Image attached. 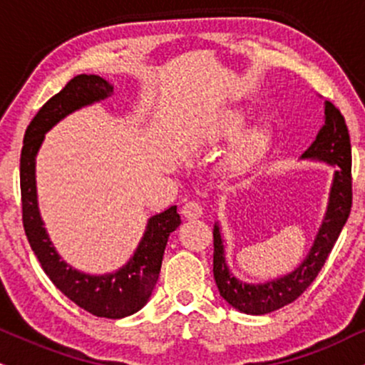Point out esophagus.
<instances>
[{
  "label": "esophagus",
  "instance_id": "esophagus-1",
  "mask_svg": "<svg viewBox=\"0 0 365 365\" xmlns=\"http://www.w3.org/2000/svg\"><path fill=\"white\" fill-rule=\"evenodd\" d=\"M182 214L188 219H197V217H200L202 214H204V207H202L200 202L190 200V202H187V204L182 207Z\"/></svg>",
  "mask_w": 365,
  "mask_h": 365
}]
</instances>
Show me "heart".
I'll return each mask as SVG.
<instances>
[{
  "mask_svg": "<svg viewBox=\"0 0 365 365\" xmlns=\"http://www.w3.org/2000/svg\"><path fill=\"white\" fill-rule=\"evenodd\" d=\"M243 125V113L241 112H227L219 120V133L222 135H232L236 134ZM267 134L265 125H255L252 129L247 130V134L238 140L232 153L227 160V168L235 173L245 171L255 163L258 156L262 155L263 148L267 144Z\"/></svg>",
  "mask_w": 365,
  "mask_h": 365,
  "instance_id": "1",
  "label": "heart"
}]
</instances>
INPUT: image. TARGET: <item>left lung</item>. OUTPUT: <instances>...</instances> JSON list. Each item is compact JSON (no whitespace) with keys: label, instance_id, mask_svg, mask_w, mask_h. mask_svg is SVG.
Here are the masks:
<instances>
[{"label":"left lung","instance_id":"8db88e82","mask_svg":"<svg viewBox=\"0 0 365 365\" xmlns=\"http://www.w3.org/2000/svg\"><path fill=\"white\" fill-rule=\"evenodd\" d=\"M302 158L327 161L336 166L327 214L306 260L285 277L267 284H245L226 265L225 245L219 226H214V279L232 308L247 314H267L291 304L313 284L335 247L352 209V148L345 118L331 102H324V125Z\"/></svg>","mask_w":365,"mask_h":365}]
</instances>
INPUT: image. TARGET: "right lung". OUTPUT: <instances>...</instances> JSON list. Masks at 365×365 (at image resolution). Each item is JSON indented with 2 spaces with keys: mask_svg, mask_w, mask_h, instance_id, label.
<instances>
[{
  "mask_svg": "<svg viewBox=\"0 0 365 365\" xmlns=\"http://www.w3.org/2000/svg\"><path fill=\"white\" fill-rule=\"evenodd\" d=\"M112 91V85L103 78L80 74L42 105L25 130L20 156V190L25 235L47 277L81 309L98 318L117 319L139 311L151 296L160 277L170 232L177 230L182 222L177 205H171L149 219L146 232L125 267L108 275H86L61 260L52 247L38 214L35 190V156L47 130L68 113L105 100Z\"/></svg>",
  "mask_w": 365,
  "mask_h": 365,
  "instance_id": "add662e5",
  "label": "right lung"
}]
</instances>
